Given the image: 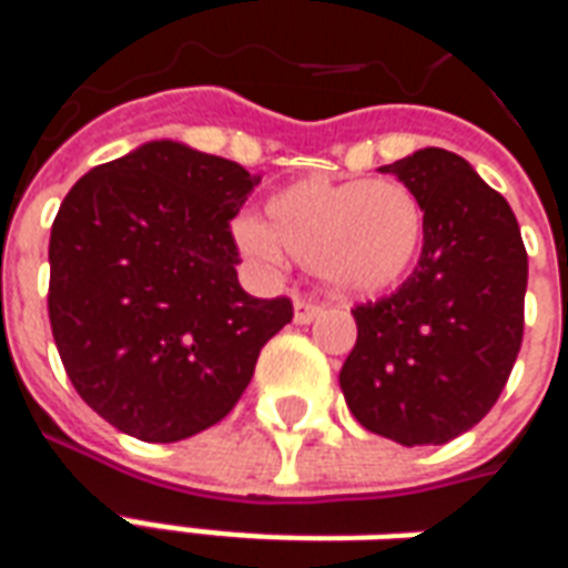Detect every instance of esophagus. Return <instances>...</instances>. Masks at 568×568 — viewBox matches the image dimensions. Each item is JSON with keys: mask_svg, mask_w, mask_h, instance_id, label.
Here are the masks:
<instances>
[{"mask_svg": "<svg viewBox=\"0 0 568 568\" xmlns=\"http://www.w3.org/2000/svg\"><path fill=\"white\" fill-rule=\"evenodd\" d=\"M322 313V304L310 301V297H297L295 301V322L297 325H310Z\"/></svg>", "mask_w": 568, "mask_h": 568, "instance_id": "1", "label": "esophagus"}]
</instances>
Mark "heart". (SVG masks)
Returning <instances> with one entry per match:
<instances>
[{
  "label": "heart",
  "mask_w": 568,
  "mask_h": 568,
  "mask_svg": "<svg viewBox=\"0 0 568 568\" xmlns=\"http://www.w3.org/2000/svg\"><path fill=\"white\" fill-rule=\"evenodd\" d=\"M423 231V203L402 182L307 175L267 200V224L236 222V243L264 264L288 252L344 295H381L410 273Z\"/></svg>",
  "instance_id": "obj_1"
}]
</instances>
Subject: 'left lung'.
Returning <instances> with one entry per match:
<instances>
[{"instance_id":"8db88e82","label":"left lung","mask_w":568,"mask_h":568,"mask_svg":"<svg viewBox=\"0 0 568 568\" xmlns=\"http://www.w3.org/2000/svg\"><path fill=\"white\" fill-rule=\"evenodd\" d=\"M426 212L423 252L393 295L356 304L341 389L362 426L447 444L499 402L524 344L526 246L508 200L444 149L381 166Z\"/></svg>"}]
</instances>
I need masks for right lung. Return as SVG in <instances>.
<instances>
[{
  "label": "right lung",
  "mask_w": 568,
  "mask_h": 568,
  "mask_svg": "<svg viewBox=\"0 0 568 568\" xmlns=\"http://www.w3.org/2000/svg\"><path fill=\"white\" fill-rule=\"evenodd\" d=\"M258 182L163 140L93 166L60 203L48 316L69 381L105 423L151 444L215 426L292 322L288 297L236 280L231 219Z\"/></svg>",
  "instance_id": "1"
}]
</instances>
